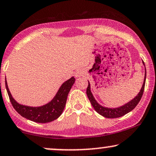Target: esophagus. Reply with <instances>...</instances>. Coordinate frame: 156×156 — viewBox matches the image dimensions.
Instances as JSON below:
<instances>
[{"label":"esophagus","mask_w":156,"mask_h":156,"mask_svg":"<svg viewBox=\"0 0 156 156\" xmlns=\"http://www.w3.org/2000/svg\"><path fill=\"white\" fill-rule=\"evenodd\" d=\"M83 75V73L81 70H78L75 72V77H76V78H78V77L82 76Z\"/></svg>","instance_id":"34e87169"}]
</instances>
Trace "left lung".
Segmentation results:
<instances>
[{
  "mask_svg": "<svg viewBox=\"0 0 156 156\" xmlns=\"http://www.w3.org/2000/svg\"><path fill=\"white\" fill-rule=\"evenodd\" d=\"M142 64L144 66V62L142 61ZM145 80H146V69L144 66V78L143 84H142L141 89H140V92L137 94L136 97H134L132 100H130L123 105L118 107V108H108V107H104L101 105L97 102V101L95 99L94 97L92 92L91 91V84L89 82V86H88L87 89H86V94H87L88 98H89L90 102H91V105L94 108V110L98 112L99 115H102L103 117L108 118V119H115V118H119L121 116L126 115L128 112H131L132 110H134L135 107L137 105V104L140 102V99H141L142 94H143L144 85H145Z\"/></svg>",
  "mask_w": 156,
  "mask_h": 156,
  "instance_id": "1",
  "label": "left lung"
}]
</instances>
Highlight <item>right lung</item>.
<instances>
[{"label": "right lung", "mask_w": 156, "mask_h": 156, "mask_svg": "<svg viewBox=\"0 0 156 156\" xmlns=\"http://www.w3.org/2000/svg\"><path fill=\"white\" fill-rule=\"evenodd\" d=\"M76 78L72 77L65 81L59 87L54 98L44 105L33 107L20 104L13 98L9 91L6 78H5V89L8 92L9 99L13 107L20 115L36 123H48L56 120L62 113L66 105L67 95L75 83Z\"/></svg>", "instance_id": "right-lung-1"}]
</instances>
